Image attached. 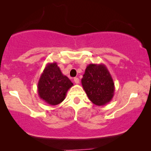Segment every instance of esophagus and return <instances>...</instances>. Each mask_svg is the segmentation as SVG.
Listing matches in <instances>:
<instances>
[{
    "instance_id": "obj_1",
    "label": "esophagus",
    "mask_w": 151,
    "mask_h": 151,
    "mask_svg": "<svg viewBox=\"0 0 151 151\" xmlns=\"http://www.w3.org/2000/svg\"><path fill=\"white\" fill-rule=\"evenodd\" d=\"M74 82H75L76 84H79V82H80V80H79V78H74Z\"/></svg>"
}]
</instances>
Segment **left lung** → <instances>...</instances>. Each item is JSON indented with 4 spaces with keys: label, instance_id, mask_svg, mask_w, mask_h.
Wrapping results in <instances>:
<instances>
[{
    "label": "left lung",
    "instance_id": "1",
    "mask_svg": "<svg viewBox=\"0 0 151 151\" xmlns=\"http://www.w3.org/2000/svg\"><path fill=\"white\" fill-rule=\"evenodd\" d=\"M81 82L88 99L97 106H104L113 99L114 82L104 64H89Z\"/></svg>",
    "mask_w": 151,
    "mask_h": 151
}]
</instances>
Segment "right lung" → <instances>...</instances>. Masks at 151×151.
Wrapping results in <instances>:
<instances>
[{"mask_svg":"<svg viewBox=\"0 0 151 151\" xmlns=\"http://www.w3.org/2000/svg\"><path fill=\"white\" fill-rule=\"evenodd\" d=\"M63 75L56 63H48L41 73L38 83V93L47 104L55 106L65 100L68 90L73 86Z\"/></svg>","mask_w":151,"mask_h":151,"instance_id":"obj_1","label":"right lung"}]
</instances>
